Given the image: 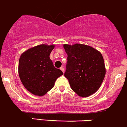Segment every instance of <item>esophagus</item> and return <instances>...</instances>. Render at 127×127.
<instances>
[{"label":"esophagus","instance_id":"obj_1","mask_svg":"<svg viewBox=\"0 0 127 127\" xmlns=\"http://www.w3.org/2000/svg\"><path fill=\"white\" fill-rule=\"evenodd\" d=\"M60 69H61V70H62V72H63V73L65 72V70H64V67H61V68H60Z\"/></svg>","mask_w":127,"mask_h":127}]
</instances>
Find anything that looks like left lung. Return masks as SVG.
Returning a JSON list of instances; mask_svg holds the SVG:
<instances>
[{"instance_id":"left-lung-1","label":"left lung","mask_w":127,"mask_h":127,"mask_svg":"<svg viewBox=\"0 0 127 127\" xmlns=\"http://www.w3.org/2000/svg\"><path fill=\"white\" fill-rule=\"evenodd\" d=\"M63 46L68 56L64 75L70 87L80 97L91 96L99 90L106 75L102 54L93 47L82 44Z\"/></svg>"}]
</instances>
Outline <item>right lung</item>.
Here are the masks:
<instances>
[{"label": "right lung", "mask_w": 127, "mask_h": 127, "mask_svg": "<svg viewBox=\"0 0 127 127\" xmlns=\"http://www.w3.org/2000/svg\"><path fill=\"white\" fill-rule=\"evenodd\" d=\"M54 47V44H40L23 52L20 57V78L25 88L35 96L46 95L63 75L50 59V54Z\"/></svg>", "instance_id": "add662e5"}]
</instances>
